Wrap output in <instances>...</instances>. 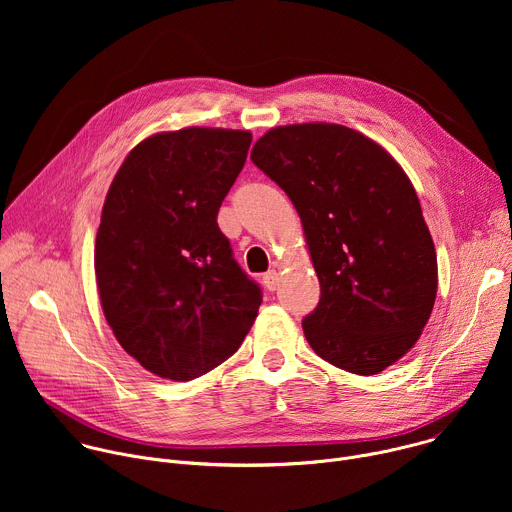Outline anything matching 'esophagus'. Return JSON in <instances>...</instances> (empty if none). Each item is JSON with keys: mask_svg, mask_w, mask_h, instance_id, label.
<instances>
[{"mask_svg": "<svg viewBox=\"0 0 512 512\" xmlns=\"http://www.w3.org/2000/svg\"><path fill=\"white\" fill-rule=\"evenodd\" d=\"M263 285H265L269 291H275V289H277V285H279V275H277L275 269H271V271H267V273L263 275Z\"/></svg>", "mask_w": 512, "mask_h": 512, "instance_id": "esophagus-1", "label": "esophagus"}]
</instances>
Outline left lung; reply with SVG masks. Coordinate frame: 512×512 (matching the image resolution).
<instances>
[{
    "instance_id": "obj_1",
    "label": "left lung",
    "mask_w": 512,
    "mask_h": 512,
    "mask_svg": "<svg viewBox=\"0 0 512 512\" xmlns=\"http://www.w3.org/2000/svg\"><path fill=\"white\" fill-rule=\"evenodd\" d=\"M294 202L320 281L306 340L334 367L371 377L419 340L437 257L415 188L367 135L336 123L269 129L251 152Z\"/></svg>"
}]
</instances>
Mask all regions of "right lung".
Returning <instances> with one entry per match:
<instances>
[{"instance_id":"1","label":"right lung","mask_w":512,"mask_h":512,"mask_svg":"<svg viewBox=\"0 0 512 512\" xmlns=\"http://www.w3.org/2000/svg\"><path fill=\"white\" fill-rule=\"evenodd\" d=\"M251 133L186 127L137 143L101 212L95 273L117 342L143 369L190 381L237 352L261 287L216 223Z\"/></svg>"}]
</instances>
